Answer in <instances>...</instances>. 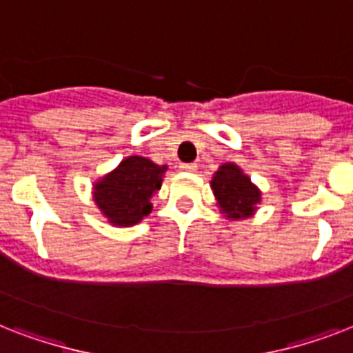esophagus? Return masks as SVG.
Returning a JSON list of instances; mask_svg holds the SVG:
<instances>
[{
	"mask_svg": "<svg viewBox=\"0 0 353 353\" xmlns=\"http://www.w3.org/2000/svg\"><path fill=\"white\" fill-rule=\"evenodd\" d=\"M179 168H181L183 172H190V174L198 170V166L194 165V163H185V165H181V166H179Z\"/></svg>",
	"mask_w": 353,
	"mask_h": 353,
	"instance_id": "34e87169",
	"label": "esophagus"
}]
</instances>
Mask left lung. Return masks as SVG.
Listing matches in <instances>:
<instances>
[{
    "label": "left lung",
    "instance_id": "1",
    "mask_svg": "<svg viewBox=\"0 0 353 353\" xmlns=\"http://www.w3.org/2000/svg\"><path fill=\"white\" fill-rule=\"evenodd\" d=\"M210 188L220 212L231 221L251 218L262 203L260 188L234 163H225L214 172Z\"/></svg>",
    "mask_w": 353,
    "mask_h": 353
}]
</instances>
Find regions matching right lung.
Instances as JSON below:
<instances>
[{"mask_svg":"<svg viewBox=\"0 0 353 353\" xmlns=\"http://www.w3.org/2000/svg\"><path fill=\"white\" fill-rule=\"evenodd\" d=\"M168 166L130 155L117 168L93 183V201L115 227H132L152 212V201L163 185Z\"/></svg>","mask_w":353,"mask_h":353,"instance_id":"obj_1","label":"right lung"}]
</instances>
